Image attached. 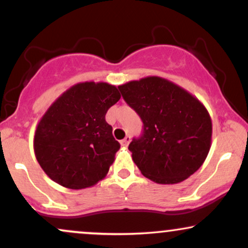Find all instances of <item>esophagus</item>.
Wrapping results in <instances>:
<instances>
[{
	"label": "esophagus",
	"instance_id": "obj_1",
	"mask_svg": "<svg viewBox=\"0 0 248 248\" xmlns=\"http://www.w3.org/2000/svg\"><path fill=\"white\" fill-rule=\"evenodd\" d=\"M129 142H130V136H126L124 140H121L120 143H121L122 147H127L128 144H129Z\"/></svg>",
	"mask_w": 248,
	"mask_h": 248
}]
</instances>
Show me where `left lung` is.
<instances>
[{
  "label": "left lung",
  "mask_w": 248,
  "mask_h": 248,
  "mask_svg": "<svg viewBox=\"0 0 248 248\" xmlns=\"http://www.w3.org/2000/svg\"><path fill=\"white\" fill-rule=\"evenodd\" d=\"M119 90L143 122L142 136L128 147L142 175L158 184H176L197 171L212 141L205 106L183 87L156 76L128 81Z\"/></svg>",
  "instance_id": "8db88e82"
}]
</instances>
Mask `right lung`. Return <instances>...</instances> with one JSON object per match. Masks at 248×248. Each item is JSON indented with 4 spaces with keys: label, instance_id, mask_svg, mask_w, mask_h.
Returning a JSON list of instances; mask_svg holds the SVG:
<instances>
[{
    "label": "right lung",
    "instance_id": "add662e5",
    "mask_svg": "<svg viewBox=\"0 0 248 248\" xmlns=\"http://www.w3.org/2000/svg\"><path fill=\"white\" fill-rule=\"evenodd\" d=\"M121 95L114 85L85 81L62 93L37 124L33 150L59 186L79 190L106 177L120 143L105 115Z\"/></svg>",
    "mask_w": 248,
    "mask_h": 248
}]
</instances>
